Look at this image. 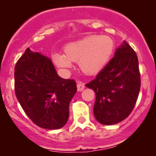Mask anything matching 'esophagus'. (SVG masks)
<instances>
[{"label": "esophagus", "instance_id": "34e87169", "mask_svg": "<svg viewBox=\"0 0 156 156\" xmlns=\"http://www.w3.org/2000/svg\"><path fill=\"white\" fill-rule=\"evenodd\" d=\"M84 88H85V84L83 82H80V81L78 82V83H77V90L82 91Z\"/></svg>", "mask_w": 156, "mask_h": 156}]
</instances>
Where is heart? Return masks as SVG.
I'll return each instance as SVG.
<instances>
[{
	"mask_svg": "<svg viewBox=\"0 0 156 156\" xmlns=\"http://www.w3.org/2000/svg\"><path fill=\"white\" fill-rule=\"evenodd\" d=\"M114 49L112 38L107 35H90L76 42L67 44L64 54L54 53L52 59L57 66L72 67V62H78L79 67L87 75L101 72L109 62Z\"/></svg>",
	"mask_w": 156,
	"mask_h": 156,
	"instance_id": "1",
	"label": "heart"
}]
</instances>
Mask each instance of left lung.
Segmentation results:
<instances>
[{
    "instance_id": "8db88e82",
    "label": "left lung",
    "mask_w": 156,
    "mask_h": 156,
    "mask_svg": "<svg viewBox=\"0 0 156 156\" xmlns=\"http://www.w3.org/2000/svg\"><path fill=\"white\" fill-rule=\"evenodd\" d=\"M86 86L95 92L94 114L98 122L111 125L128 118L141 87L136 52L124 42L95 79Z\"/></svg>"
}]
</instances>
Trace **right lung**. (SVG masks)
<instances>
[{"mask_svg":"<svg viewBox=\"0 0 156 156\" xmlns=\"http://www.w3.org/2000/svg\"><path fill=\"white\" fill-rule=\"evenodd\" d=\"M74 80L62 79L49 58L25 50L15 68V95L28 118L45 129L61 128L76 92Z\"/></svg>","mask_w":156,"mask_h":156,"instance_id":"1","label":"right lung"}]
</instances>
